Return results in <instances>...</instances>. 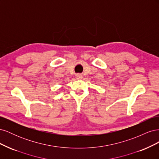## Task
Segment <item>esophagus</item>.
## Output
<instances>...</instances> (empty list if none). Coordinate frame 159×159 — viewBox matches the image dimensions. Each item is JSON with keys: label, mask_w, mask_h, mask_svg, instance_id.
<instances>
[{"label": "esophagus", "mask_w": 159, "mask_h": 159, "mask_svg": "<svg viewBox=\"0 0 159 159\" xmlns=\"http://www.w3.org/2000/svg\"><path fill=\"white\" fill-rule=\"evenodd\" d=\"M75 78L77 80H81V79H82V75H81V74H76L75 75Z\"/></svg>", "instance_id": "esophagus-1"}]
</instances>
